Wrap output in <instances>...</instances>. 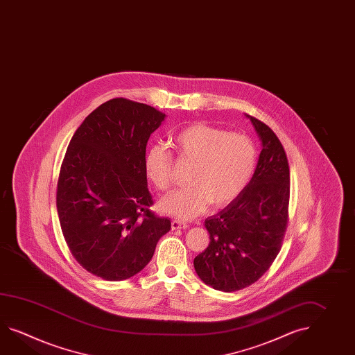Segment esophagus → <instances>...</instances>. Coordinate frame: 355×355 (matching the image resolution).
I'll return each instance as SVG.
<instances>
[{"label":"esophagus","instance_id":"esophagus-1","mask_svg":"<svg viewBox=\"0 0 355 355\" xmlns=\"http://www.w3.org/2000/svg\"><path fill=\"white\" fill-rule=\"evenodd\" d=\"M187 227H189V225H187L186 223H183V221H172V229H173V230H177V229H186Z\"/></svg>","mask_w":355,"mask_h":355}]
</instances>
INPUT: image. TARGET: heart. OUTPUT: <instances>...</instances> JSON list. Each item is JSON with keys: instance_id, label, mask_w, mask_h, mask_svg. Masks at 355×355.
<instances>
[{"instance_id": "heart-1", "label": "heart", "mask_w": 355, "mask_h": 355, "mask_svg": "<svg viewBox=\"0 0 355 355\" xmlns=\"http://www.w3.org/2000/svg\"><path fill=\"white\" fill-rule=\"evenodd\" d=\"M172 145L178 157L192 164L189 186L159 201L163 213L192 219L209 204L223 207L242 193L256 166V149L247 135L227 132L207 123H193L174 135ZM145 175L155 187L172 186L173 157L163 145L150 146L144 159Z\"/></svg>"}]
</instances>
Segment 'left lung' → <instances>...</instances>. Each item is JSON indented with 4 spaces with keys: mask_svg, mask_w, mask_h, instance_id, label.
<instances>
[{
    "mask_svg": "<svg viewBox=\"0 0 355 355\" xmlns=\"http://www.w3.org/2000/svg\"><path fill=\"white\" fill-rule=\"evenodd\" d=\"M247 117L262 146L254 173L234 201L206 219L210 243L193 260L198 277L221 292L241 291L268 271L288 224L291 175L285 150L268 125Z\"/></svg>",
    "mask_w": 355,
    "mask_h": 355,
    "instance_id": "1",
    "label": "left lung"
}]
</instances>
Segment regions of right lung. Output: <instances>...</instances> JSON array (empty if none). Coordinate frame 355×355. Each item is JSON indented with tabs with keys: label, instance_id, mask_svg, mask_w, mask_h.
I'll use <instances>...</instances> for the list:
<instances>
[{
	"label": "right lung",
	"instance_id": "add662e5",
	"mask_svg": "<svg viewBox=\"0 0 355 355\" xmlns=\"http://www.w3.org/2000/svg\"><path fill=\"white\" fill-rule=\"evenodd\" d=\"M166 114L110 99L72 136L57 184V211L72 256L90 274L126 280L149 263L171 220L149 210L144 159Z\"/></svg>",
	"mask_w": 355,
	"mask_h": 355
}]
</instances>
